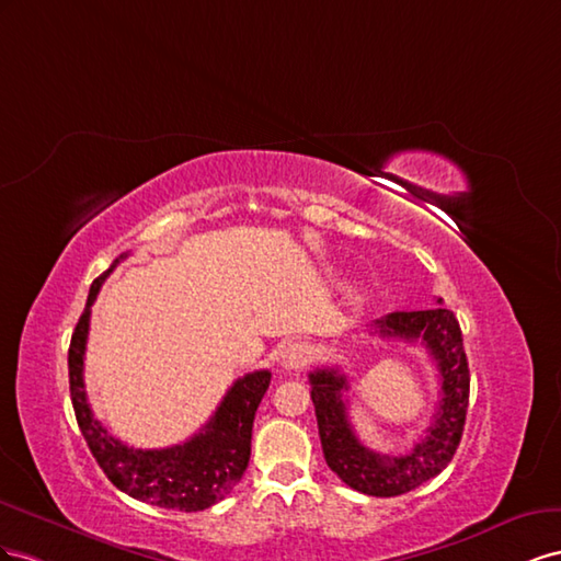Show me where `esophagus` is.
Masks as SVG:
<instances>
[{"label":"esophagus","mask_w":561,"mask_h":561,"mask_svg":"<svg viewBox=\"0 0 561 561\" xmlns=\"http://www.w3.org/2000/svg\"><path fill=\"white\" fill-rule=\"evenodd\" d=\"M312 347L308 343H291L284 350L282 355V366L286 371H298L302 366H308L312 362Z\"/></svg>","instance_id":"1"}]
</instances>
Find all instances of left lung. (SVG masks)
<instances>
[{"mask_svg":"<svg viewBox=\"0 0 561 561\" xmlns=\"http://www.w3.org/2000/svg\"><path fill=\"white\" fill-rule=\"evenodd\" d=\"M437 302H442V298H437ZM371 333L382 339L421 343L437 364L442 394L437 413L432 415L430 427L413 444V449L407 456H382L366 449L350 425L343 399L347 378L339 369L310 371V394L327 466L350 489L376 495V499H392L437 477L451 462L462 427H466L470 369L458 319L442 306L432 310L390 312L376 319Z\"/></svg>","mask_w":561,"mask_h":561,"instance_id":"1","label":"left lung"}]
</instances>
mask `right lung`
<instances>
[{
	"label": "right lung",
	"instance_id": "obj_1",
	"mask_svg": "<svg viewBox=\"0 0 561 561\" xmlns=\"http://www.w3.org/2000/svg\"><path fill=\"white\" fill-rule=\"evenodd\" d=\"M124 259L126 253H122L101 277L93 279L87 308L72 333L68 369L77 423L95 462L119 491L157 507L199 512L226 499L242 479L251 458L255 409L270 388V371H253L234 380L209 423L183 444L169 446V449H134V446L107 435L87 399L84 352L93 300L110 272Z\"/></svg>",
	"mask_w": 561,
	"mask_h": 561
}]
</instances>
